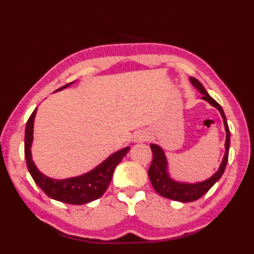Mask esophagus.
<instances>
[{"instance_id":"esophagus-1","label":"esophagus","mask_w":254,"mask_h":254,"mask_svg":"<svg viewBox=\"0 0 254 254\" xmlns=\"http://www.w3.org/2000/svg\"><path fill=\"white\" fill-rule=\"evenodd\" d=\"M148 138V134L145 131H138L135 135H134V142L135 143H143Z\"/></svg>"}]
</instances>
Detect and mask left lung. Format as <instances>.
I'll use <instances>...</instances> for the list:
<instances>
[{
    "label": "left lung",
    "instance_id": "left-lung-1",
    "mask_svg": "<svg viewBox=\"0 0 254 254\" xmlns=\"http://www.w3.org/2000/svg\"><path fill=\"white\" fill-rule=\"evenodd\" d=\"M190 82L193 85V87H195L199 93L203 95L202 99L207 101L210 106L215 107L219 111L224 121V127L226 131V141H225V154H224L222 163L219 165L218 170L215 172L213 176H210L208 179L194 182V183L182 182V181H178L174 179L169 172L168 159L166 157L164 149L157 144H150V148H152V152H153V161L148 169V177H149L150 182H152L154 189L159 195L164 196L166 198L174 199V201L182 202V203L195 201V199L204 195V194L206 193L209 189L220 179V177L223 176L224 171L226 169V165H227L229 146H230V131H229L228 123H227V120H226V116L224 113L223 108L220 107V105L217 101H215L212 97L208 95L207 91L205 90L204 86L199 83L197 79H195L194 77H190Z\"/></svg>",
    "mask_w": 254,
    "mask_h": 254
}]
</instances>
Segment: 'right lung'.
Here are the masks:
<instances>
[{"label": "right lung", "instance_id": "obj_1", "mask_svg": "<svg viewBox=\"0 0 254 254\" xmlns=\"http://www.w3.org/2000/svg\"><path fill=\"white\" fill-rule=\"evenodd\" d=\"M74 83L75 82H72L63 86V87L57 89L55 93L67 88L68 86ZM37 108L31 113L25 128V158L27 167H28V170L36 185L50 198L72 205H83L102 196V194L106 192L108 186L111 182L116 167L127 154L130 147L127 146L117 150L101 164L96 166L94 169L89 170L86 174L66 178V179L50 178L39 171L34 160H32L31 146L32 142H34V123Z\"/></svg>", "mask_w": 254, "mask_h": 254}]
</instances>
